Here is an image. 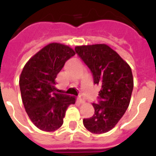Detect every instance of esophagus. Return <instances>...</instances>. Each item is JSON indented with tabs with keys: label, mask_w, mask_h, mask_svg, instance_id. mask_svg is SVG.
Listing matches in <instances>:
<instances>
[{
	"label": "esophagus",
	"mask_w": 156,
	"mask_h": 156,
	"mask_svg": "<svg viewBox=\"0 0 156 156\" xmlns=\"http://www.w3.org/2000/svg\"><path fill=\"white\" fill-rule=\"evenodd\" d=\"M78 102L80 103V104H84L85 103V98L83 97V95H79V97L78 98Z\"/></svg>",
	"instance_id": "obj_1"
}]
</instances>
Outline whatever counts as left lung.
I'll return each instance as SVG.
<instances>
[{"label": "left lung", "instance_id": "8db88e82", "mask_svg": "<svg viewBox=\"0 0 156 156\" xmlns=\"http://www.w3.org/2000/svg\"><path fill=\"white\" fill-rule=\"evenodd\" d=\"M75 52L90 69L94 83L101 87L97 104H92L95 114L83 119V125L93 133H106L128 108L133 88L131 69L106 44L77 46Z\"/></svg>", "mask_w": 156, "mask_h": 156}]
</instances>
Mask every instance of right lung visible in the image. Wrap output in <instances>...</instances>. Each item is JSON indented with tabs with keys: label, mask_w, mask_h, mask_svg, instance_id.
I'll return each mask as SVG.
<instances>
[{
	"label": "right lung",
	"mask_w": 156,
	"mask_h": 156,
	"mask_svg": "<svg viewBox=\"0 0 156 156\" xmlns=\"http://www.w3.org/2000/svg\"><path fill=\"white\" fill-rule=\"evenodd\" d=\"M71 48L52 43L27 61L19 78L21 95L29 118L41 130L52 132L62 126L66 109L75 98L56 92V78L69 59Z\"/></svg>",
	"instance_id": "obj_1"
}]
</instances>
